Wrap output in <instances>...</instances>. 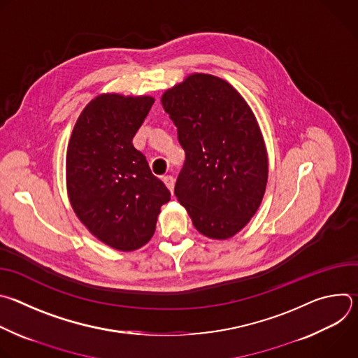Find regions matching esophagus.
<instances>
[{"instance_id":"34e87169","label":"esophagus","mask_w":358,"mask_h":358,"mask_svg":"<svg viewBox=\"0 0 358 358\" xmlns=\"http://www.w3.org/2000/svg\"><path fill=\"white\" fill-rule=\"evenodd\" d=\"M163 181H164V184L167 185V188L173 192V191H174V182H176L174 177H173V176H164V177H163Z\"/></svg>"}]
</instances>
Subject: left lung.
Segmentation results:
<instances>
[{"instance_id":"left-lung-1","label":"left lung","mask_w":358,"mask_h":358,"mask_svg":"<svg viewBox=\"0 0 358 358\" xmlns=\"http://www.w3.org/2000/svg\"><path fill=\"white\" fill-rule=\"evenodd\" d=\"M162 105L185 151L174 194L195 229L229 239L257 214L268 182V151L258 120L227 80L191 73Z\"/></svg>"}]
</instances>
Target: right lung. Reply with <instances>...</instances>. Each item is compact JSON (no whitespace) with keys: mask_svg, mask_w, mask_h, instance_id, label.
Masks as SVG:
<instances>
[{"mask_svg":"<svg viewBox=\"0 0 358 358\" xmlns=\"http://www.w3.org/2000/svg\"><path fill=\"white\" fill-rule=\"evenodd\" d=\"M152 103L147 94L96 96L79 115L66 151V189L76 217L100 242L123 252L151 239L171 195L133 145Z\"/></svg>","mask_w":358,"mask_h":358,"instance_id":"add662e5","label":"right lung"}]
</instances>
